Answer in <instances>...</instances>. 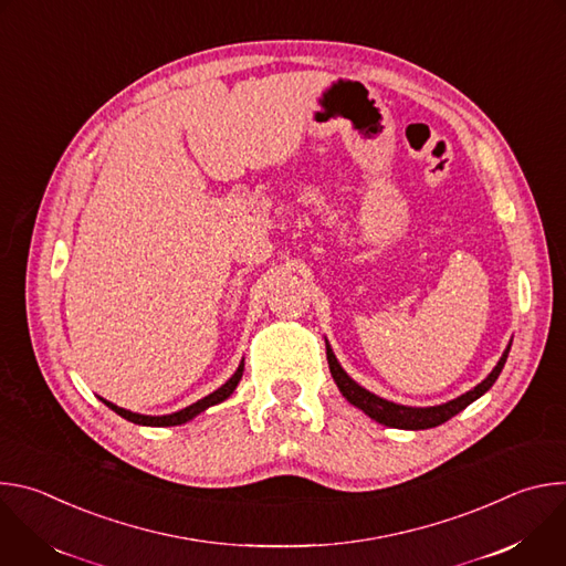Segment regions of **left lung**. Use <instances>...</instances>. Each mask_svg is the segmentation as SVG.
Listing matches in <instances>:
<instances>
[{
    "label": "left lung",
    "mask_w": 566,
    "mask_h": 566,
    "mask_svg": "<svg viewBox=\"0 0 566 566\" xmlns=\"http://www.w3.org/2000/svg\"><path fill=\"white\" fill-rule=\"evenodd\" d=\"M327 343V360H329V371L340 389V394L352 402L354 408L363 410L369 419H374L376 423H382L387 428H396V430H428V428H437L446 421H450L454 415H459L461 410H465L470 402H474L479 396L486 394L495 380L500 378L504 365H506V358H509V352H511V343L509 347L504 349L502 358L497 360V365L493 367V371L483 378L479 385H474L472 389H468L465 394L448 400V402H441V406H430V408H412V406H400V402H394V400H387L369 389H365L363 385H358L345 369L343 365L338 363L329 340L325 338Z\"/></svg>",
    "instance_id": "obj_1"
}]
</instances>
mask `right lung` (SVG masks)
<instances>
[{"label": "right lung", "instance_id": "1", "mask_svg": "<svg viewBox=\"0 0 566 566\" xmlns=\"http://www.w3.org/2000/svg\"><path fill=\"white\" fill-rule=\"evenodd\" d=\"M241 374H244V360L239 363V367H237V371L219 387V389H214L212 394H208V396H203V398H199L197 402H192V406H188V408H184V410H179V412H172V415H164V417H149V415H138V412H132V410H125V408H118L116 402H112V400H107V398H101L105 406L109 408V410H114L118 417H123V419H127V421H132V423H136V426H147V428H170V426H181V423H188V421H192L195 417H199L201 412H206L208 408H212V406H219V402H223L226 398H230V394L237 389V385H239V380H241Z\"/></svg>", "mask_w": 566, "mask_h": 566}]
</instances>
